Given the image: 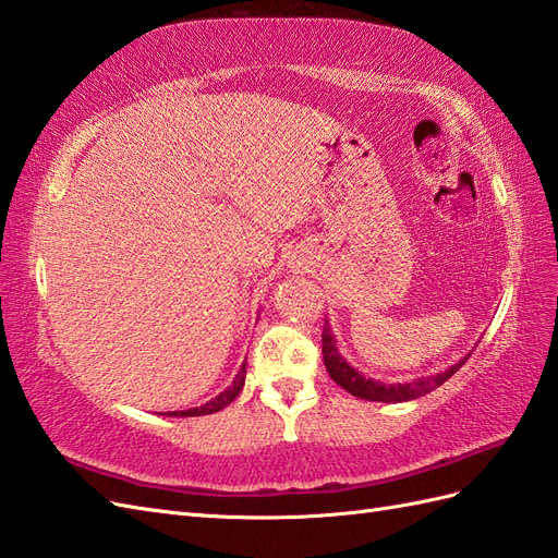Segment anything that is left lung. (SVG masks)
<instances>
[{
    "label": "left lung",
    "instance_id": "8db88e82",
    "mask_svg": "<svg viewBox=\"0 0 558 558\" xmlns=\"http://www.w3.org/2000/svg\"><path fill=\"white\" fill-rule=\"evenodd\" d=\"M471 355V353H469ZM469 355L457 361L454 365H450L448 369H442L438 375L432 377H420L412 381H403V384H384L379 379L365 377L363 373H359L344 355L339 353L337 339L332 332L330 320L325 318V327H323V361L327 373L339 384L341 389H347L351 396L363 398V401H377V403H405V401H415V398L438 389L442 381H448L457 369H460Z\"/></svg>",
    "mask_w": 558,
    "mask_h": 558
}]
</instances>
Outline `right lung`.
<instances>
[{"mask_svg":"<svg viewBox=\"0 0 558 558\" xmlns=\"http://www.w3.org/2000/svg\"><path fill=\"white\" fill-rule=\"evenodd\" d=\"M245 375H247V361L240 365L238 375H235V377H233V381H231V387L223 389L217 398H211V401H207L205 405H199V408L167 412V415H169V417H197V415H211V412H219V410H223L226 405H231V403L235 401L238 393L242 391V387H245Z\"/></svg>","mask_w":558,"mask_h":558,"instance_id":"1","label":"right lung"}]
</instances>
